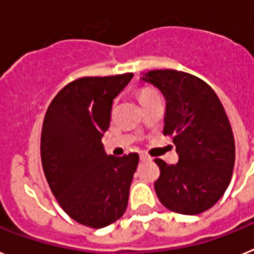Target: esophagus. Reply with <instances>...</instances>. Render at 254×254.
Masks as SVG:
<instances>
[{
  "label": "esophagus",
  "instance_id": "34e87169",
  "mask_svg": "<svg viewBox=\"0 0 254 254\" xmlns=\"http://www.w3.org/2000/svg\"><path fill=\"white\" fill-rule=\"evenodd\" d=\"M139 159H140V161H151V160H152L150 156H147L146 153H140Z\"/></svg>",
  "mask_w": 254,
  "mask_h": 254
}]
</instances>
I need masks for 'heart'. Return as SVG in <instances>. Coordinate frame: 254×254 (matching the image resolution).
Wrapping results in <instances>:
<instances>
[{"mask_svg": "<svg viewBox=\"0 0 254 254\" xmlns=\"http://www.w3.org/2000/svg\"><path fill=\"white\" fill-rule=\"evenodd\" d=\"M155 95L157 94L155 91L151 90V89H142V90L139 91V94H138V98H139V102H143L146 101V99H148V98L155 97Z\"/></svg>", "mask_w": 254, "mask_h": 254, "instance_id": "heart-1", "label": "heart"}]
</instances>
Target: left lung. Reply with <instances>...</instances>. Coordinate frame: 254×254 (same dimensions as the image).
I'll return each instance as SVG.
<instances>
[{"label":"left lung","mask_w":254,"mask_h":254,"mask_svg":"<svg viewBox=\"0 0 254 254\" xmlns=\"http://www.w3.org/2000/svg\"><path fill=\"white\" fill-rule=\"evenodd\" d=\"M142 82L167 102L164 134L173 137L178 163L156 159L157 197L165 208L193 216L212 208L225 193L235 164V140L222 103L209 85L174 69L150 71Z\"/></svg>","instance_id":"obj_1"}]
</instances>
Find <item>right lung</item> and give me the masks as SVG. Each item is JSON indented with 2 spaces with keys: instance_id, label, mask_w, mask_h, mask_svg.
Here are the masks:
<instances>
[{
  "instance_id": "right-lung-1",
  "label": "right lung",
  "mask_w": 254,
  "mask_h": 254,
  "mask_svg": "<svg viewBox=\"0 0 254 254\" xmlns=\"http://www.w3.org/2000/svg\"><path fill=\"white\" fill-rule=\"evenodd\" d=\"M133 73L82 77L59 91L45 115L41 161L62 209L81 225L102 229L123 216L138 153L107 155L102 137L115 98Z\"/></svg>"
}]
</instances>
